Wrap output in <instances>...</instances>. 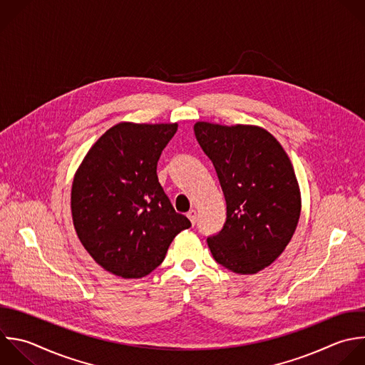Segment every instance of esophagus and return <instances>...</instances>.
<instances>
[{
    "mask_svg": "<svg viewBox=\"0 0 365 365\" xmlns=\"http://www.w3.org/2000/svg\"><path fill=\"white\" fill-rule=\"evenodd\" d=\"M187 217H188V220L191 221V224L194 225L195 221H197V211H195V210H190V211L187 212Z\"/></svg>",
    "mask_w": 365,
    "mask_h": 365,
    "instance_id": "34e87169",
    "label": "esophagus"
}]
</instances>
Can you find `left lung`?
Returning <instances> with one entry per match:
<instances>
[{
    "instance_id": "left-lung-1",
    "label": "left lung",
    "mask_w": 365,
    "mask_h": 365,
    "mask_svg": "<svg viewBox=\"0 0 365 365\" xmlns=\"http://www.w3.org/2000/svg\"><path fill=\"white\" fill-rule=\"evenodd\" d=\"M194 133L227 202L222 230L207 240L211 254L235 274H257L282 254L299 220L301 192L291 160L257 125L198 121Z\"/></svg>"
}]
</instances>
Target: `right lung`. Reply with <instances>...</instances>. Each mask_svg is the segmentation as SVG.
<instances>
[{
  "mask_svg": "<svg viewBox=\"0 0 365 365\" xmlns=\"http://www.w3.org/2000/svg\"><path fill=\"white\" fill-rule=\"evenodd\" d=\"M178 124L120 123L88 150L76 171L71 214L94 261L121 278H143L191 227L175 212L157 177V163Z\"/></svg>",
  "mask_w": 365,
  "mask_h": 365,
  "instance_id": "1",
  "label": "right lung"
}]
</instances>
